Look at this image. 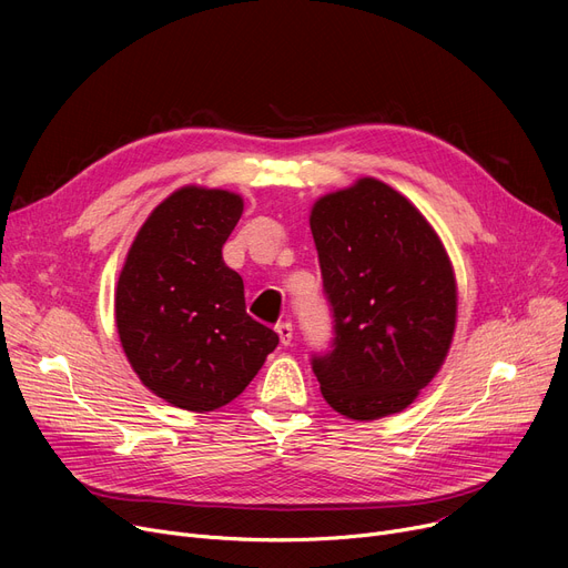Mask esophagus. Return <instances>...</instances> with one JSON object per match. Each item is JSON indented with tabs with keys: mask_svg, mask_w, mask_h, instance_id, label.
I'll list each match as a JSON object with an SVG mask.
<instances>
[{
	"mask_svg": "<svg viewBox=\"0 0 568 568\" xmlns=\"http://www.w3.org/2000/svg\"><path fill=\"white\" fill-rule=\"evenodd\" d=\"M276 334H278V338H281L283 345H290L292 338H294V326H292V322H278V324H276Z\"/></svg>",
	"mask_w": 568,
	"mask_h": 568,
	"instance_id": "obj_1",
	"label": "esophagus"
}]
</instances>
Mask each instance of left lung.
I'll use <instances>...</instances> for the list:
<instances>
[{
	"label": "left lung",
	"mask_w": 568,
	"mask_h": 568,
	"mask_svg": "<svg viewBox=\"0 0 568 568\" xmlns=\"http://www.w3.org/2000/svg\"><path fill=\"white\" fill-rule=\"evenodd\" d=\"M311 232L334 341L313 356L324 400L354 422L403 412L442 368L456 329V276L405 195L364 176L320 197Z\"/></svg>",
	"instance_id": "obj_1"
}]
</instances>
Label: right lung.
<instances>
[{
	"mask_svg": "<svg viewBox=\"0 0 568 568\" xmlns=\"http://www.w3.org/2000/svg\"><path fill=\"white\" fill-rule=\"evenodd\" d=\"M242 212V195L230 191H174L135 234L116 281L126 359L149 392L189 412L234 400L278 345L246 313L244 281L223 262Z\"/></svg>",
	"mask_w": 568,
	"mask_h": 568,
	"instance_id": "right-lung-1",
	"label": "right lung"
}]
</instances>
